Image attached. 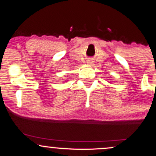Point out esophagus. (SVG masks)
Instances as JSON below:
<instances>
[{
	"label": "esophagus",
	"instance_id": "esophagus-1",
	"mask_svg": "<svg viewBox=\"0 0 156 156\" xmlns=\"http://www.w3.org/2000/svg\"><path fill=\"white\" fill-rule=\"evenodd\" d=\"M87 64L88 65H92L93 64V61H92V60H88V61H87Z\"/></svg>",
	"mask_w": 156,
	"mask_h": 156
}]
</instances>
